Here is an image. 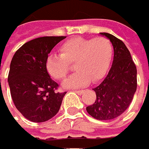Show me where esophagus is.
Masks as SVG:
<instances>
[{
	"label": "esophagus",
	"mask_w": 149,
	"mask_h": 149,
	"mask_svg": "<svg viewBox=\"0 0 149 149\" xmlns=\"http://www.w3.org/2000/svg\"><path fill=\"white\" fill-rule=\"evenodd\" d=\"M77 94H78V95H81V94H82L83 92H84V91L83 90H81V91H74Z\"/></svg>",
	"instance_id": "34e87169"
}]
</instances>
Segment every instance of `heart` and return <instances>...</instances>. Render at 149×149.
I'll return each instance as SVG.
<instances>
[{"label": "heart", "instance_id": "heart-1", "mask_svg": "<svg viewBox=\"0 0 149 149\" xmlns=\"http://www.w3.org/2000/svg\"><path fill=\"white\" fill-rule=\"evenodd\" d=\"M59 51L60 54H52L47 57V72L54 78L62 80L71 71L70 64L74 63L77 72L65 80L63 86L76 88L103 77L112 59L113 47L104 36L91 39L75 37L63 43Z\"/></svg>", "mask_w": 149, "mask_h": 149}]
</instances>
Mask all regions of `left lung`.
I'll use <instances>...</instances> for the list:
<instances>
[{"label": "left lung", "mask_w": 149, "mask_h": 149, "mask_svg": "<svg viewBox=\"0 0 149 149\" xmlns=\"http://www.w3.org/2000/svg\"><path fill=\"white\" fill-rule=\"evenodd\" d=\"M100 34L113 44V65L104 81L93 89L96 100L86 111L97 120L106 121L119 117L130 106L137 89V69L122 40L107 32Z\"/></svg>", "instance_id": "left-lung-1"}]
</instances>
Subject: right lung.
Returning a JSON list of instances; mask_svg holds the SVG:
<instances>
[{
	"label": "right lung",
	"instance_id": "1",
	"mask_svg": "<svg viewBox=\"0 0 149 149\" xmlns=\"http://www.w3.org/2000/svg\"><path fill=\"white\" fill-rule=\"evenodd\" d=\"M66 36H42L26 42L12 58L8 76L16 109L28 120L44 122L54 117L67 92H57L46 59L51 49Z\"/></svg>",
	"mask_w": 149,
	"mask_h": 149
}]
</instances>
